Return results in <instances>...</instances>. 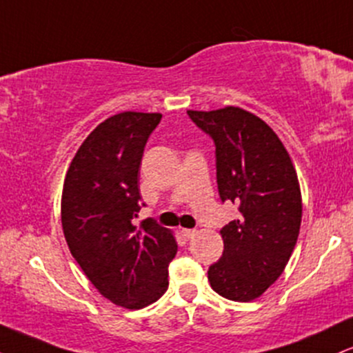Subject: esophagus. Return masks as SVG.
Returning <instances> with one entry per match:
<instances>
[{
	"mask_svg": "<svg viewBox=\"0 0 353 353\" xmlns=\"http://www.w3.org/2000/svg\"><path fill=\"white\" fill-rule=\"evenodd\" d=\"M194 234H196V230L194 229H182L181 230V236L185 239V241H189L190 237H194Z\"/></svg>",
	"mask_w": 353,
	"mask_h": 353,
	"instance_id": "obj_1",
	"label": "esophagus"
}]
</instances>
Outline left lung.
Masks as SVG:
<instances>
[{
	"mask_svg": "<svg viewBox=\"0 0 353 353\" xmlns=\"http://www.w3.org/2000/svg\"><path fill=\"white\" fill-rule=\"evenodd\" d=\"M188 116L216 145L219 197L241 212L221 230L224 252L209 267L210 287L229 301H254L281 277L297 242V174L277 134L252 112L229 106Z\"/></svg>",
	"mask_w": 353,
	"mask_h": 353,
	"instance_id": "1",
	"label": "left lung"
}]
</instances>
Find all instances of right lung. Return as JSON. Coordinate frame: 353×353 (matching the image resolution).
Segmentation results:
<instances>
[{
    "label": "right lung",
    "instance_id": "add662e5",
    "mask_svg": "<svg viewBox=\"0 0 353 353\" xmlns=\"http://www.w3.org/2000/svg\"><path fill=\"white\" fill-rule=\"evenodd\" d=\"M163 114L125 111L86 137L68 169L61 222L72 257L104 297L143 309L168 290V267L177 252L171 230L141 210L139 176L145 143Z\"/></svg>",
    "mask_w": 353,
    "mask_h": 353
}]
</instances>
